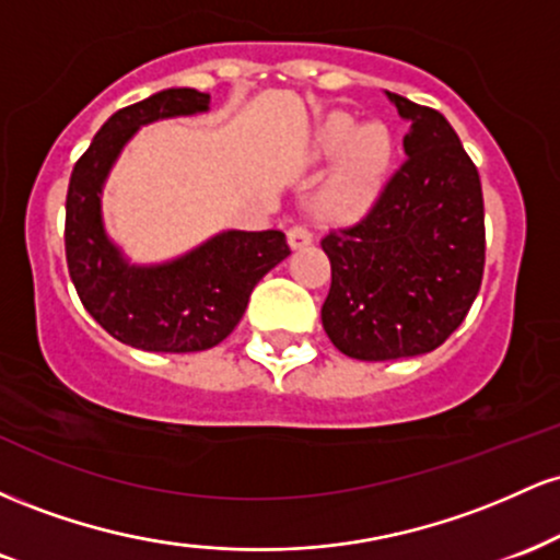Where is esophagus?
Here are the masks:
<instances>
[{"label": "esophagus", "mask_w": 560, "mask_h": 560, "mask_svg": "<svg viewBox=\"0 0 560 560\" xmlns=\"http://www.w3.org/2000/svg\"><path fill=\"white\" fill-rule=\"evenodd\" d=\"M287 240H289V247L300 249V247H305V244L313 242V231L307 229L305 223H292L287 231Z\"/></svg>", "instance_id": "esophagus-1"}]
</instances>
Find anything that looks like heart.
<instances>
[{
  "label": "heart",
  "mask_w": 560,
  "mask_h": 560,
  "mask_svg": "<svg viewBox=\"0 0 560 560\" xmlns=\"http://www.w3.org/2000/svg\"><path fill=\"white\" fill-rule=\"evenodd\" d=\"M318 150L339 155L324 191V208L334 215L355 213L374 197L378 178L389 160V133L382 124H358L347 115H334L318 133Z\"/></svg>",
  "instance_id": "b5f03b06"
}]
</instances>
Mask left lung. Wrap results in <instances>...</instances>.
Wrapping results in <instances>:
<instances>
[{"mask_svg": "<svg viewBox=\"0 0 560 560\" xmlns=\"http://www.w3.org/2000/svg\"><path fill=\"white\" fill-rule=\"evenodd\" d=\"M387 96L408 124L402 163L361 221L320 240L331 262L320 320L358 361L432 352L466 318L485 273L477 165L445 115Z\"/></svg>", "mask_w": 560, "mask_h": 560, "instance_id": "obj_1", "label": "left lung"}]
</instances>
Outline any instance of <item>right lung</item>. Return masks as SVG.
Returning <instances> with one entry per match:
<instances>
[{
    "mask_svg": "<svg viewBox=\"0 0 560 560\" xmlns=\"http://www.w3.org/2000/svg\"><path fill=\"white\" fill-rule=\"evenodd\" d=\"M210 94L165 89L118 110L73 165L66 199V260L92 318L147 352H197L234 331L249 294L289 255L284 231H226L165 266H128L102 229L100 191L139 126L208 110Z\"/></svg>",
    "mask_w": 560,
    "mask_h": 560,
    "instance_id": "obj_1",
    "label": "right lung"
}]
</instances>
